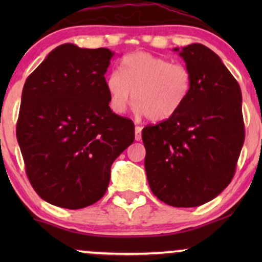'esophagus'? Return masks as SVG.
<instances>
[{
	"mask_svg": "<svg viewBox=\"0 0 262 262\" xmlns=\"http://www.w3.org/2000/svg\"><path fill=\"white\" fill-rule=\"evenodd\" d=\"M141 127H139V125H137V127H135V140L137 141H139V140H141Z\"/></svg>",
	"mask_w": 262,
	"mask_h": 262,
	"instance_id": "esophagus-1",
	"label": "esophagus"
}]
</instances>
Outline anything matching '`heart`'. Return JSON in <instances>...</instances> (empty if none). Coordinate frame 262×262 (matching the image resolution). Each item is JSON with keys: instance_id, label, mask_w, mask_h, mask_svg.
Returning a JSON list of instances; mask_svg holds the SVG:
<instances>
[{"instance_id": "heart-1", "label": "heart", "mask_w": 262, "mask_h": 262, "mask_svg": "<svg viewBox=\"0 0 262 262\" xmlns=\"http://www.w3.org/2000/svg\"><path fill=\"white\" fill-rule=\"evenodd\" d=\"M110 106L113 112L123 113L133 98L138 116L161 122L181 110L192 89L191 73L185 65L145 52L125 55L119 71L106 79Z\"/></svg>"}]
</instances>
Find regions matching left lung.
Returning <instances> with one entry per match:
<instances>
[{
    "mask_svg": "<svg viewBox=\"0 0 262 262\" xmlns=\"http://www.w3.org/2000/svg\"><path fill=\"white\" fill-rule=\"evenodd\" d=\"M192 76L176 114L141 132L152 193L172 207H197L229 185L245 139L242 90L214 52L202 44L175 48Z\"/></svg>",
    "mask_w": 262,
    "mask_h": 262,
    "instance_id": "obj_1",
    "label": "left lung"
}]
</instances>
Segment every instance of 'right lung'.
<instances>
[{
    "instance_id": "1",
    "label": "right lung",
    "mask_w": 262,
    "mask_h": 262,
    "mask_svg": "<svg viewBox=\"0 0 262 262\" xmlns=\"http://www.w3.org/2000/svg\"><path fill=\"white\" fill-rule=\"evenodd\" d=\"M114 53L66 43L27 77L17 140L35 192L80 209L106 193L113 161L134 141V124L112 112L106 79Z\"/></svg>"
}]
</instances>
